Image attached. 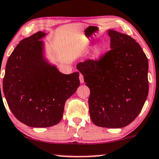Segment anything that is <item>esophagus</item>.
<instances>
[{"mask_svg":"<svg viewBox=\"0 0 159 159\" xmlns=\"http://www.w3.org/2000/svg\"><path fill=\"white\" fill-rule=\"evenodd\" d=\"M79 80H80V82H81V84L84 83V76H83V75H82V74H80V75H79Z\"/></svg>","mask_w":159,"mask_h":159,"instance_id":"1","label":"esophagus"}]
</instances>
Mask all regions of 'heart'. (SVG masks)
I'll use <instances>...</instances> for the list:
<instances>
[{
    "label": "heart",
    "mask_w": 159,
    "mask_h": 159,
    "mask_svg": "<svg viewBox=\"0 0 159 159\" xmlns=\"http://www.w3.org/2000/svg\"><path fill=\"white\" fill-rule=\"evenodd\" d=\"M102 52H103V48L100 46L98 47H96L93 50V53H92V57L93 58H97L99 56L100 54H101Z\"/></svg>",
    "instance_id": "heart-1"
}]
</instances>
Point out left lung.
Returning <instances> with one entry per match:
<instances>
[{"label": "left lung", "mask_w": 159, "mask_h": 159, "mask_svg": "<svg viewBox=\"0 0 159 159\" xmlns=\"http://www.w3.org/2000/svg\"><path fill=\"white\" fill-rule=\"evenodd\" d=\"M111 50L98 60L76 67L90 89L92 121L103 128H120L136 119L148 98V58L130 36L108 30Z\"/></svg>", "instance_id": "1"}]
</instances>
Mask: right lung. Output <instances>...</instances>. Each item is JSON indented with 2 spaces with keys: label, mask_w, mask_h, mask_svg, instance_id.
<instances>
[{
  "label": "right lung",
  "mask_w": 159,
  "mask_h": 159,
  "mask_svg": "<svg viewBox=\"0 0 159 159\" xmlns=\"http://www.w3.org/2000/svg\"><path fill=\"white\" fill-rule=\"evenodd\" d=\"M45 36L39 31L20 42L8 59L3 81L10 110L19 121L34 128L59 123L66 101L80 85L78 72L62 74L43 59L39 39Z\"/></svg>",
  "instance_id": "1"
}]
</instances>
